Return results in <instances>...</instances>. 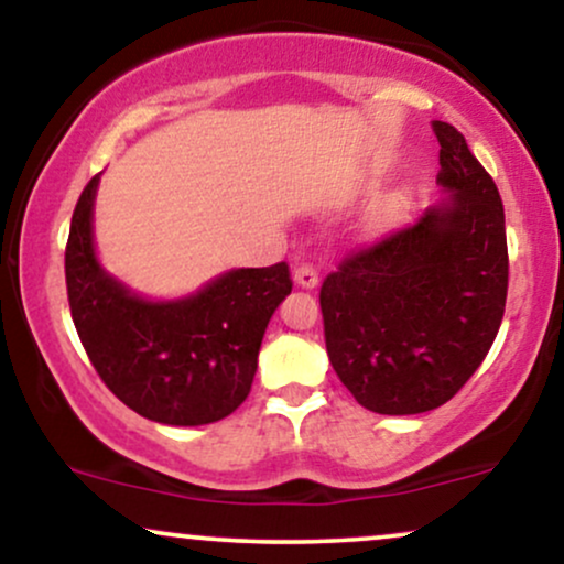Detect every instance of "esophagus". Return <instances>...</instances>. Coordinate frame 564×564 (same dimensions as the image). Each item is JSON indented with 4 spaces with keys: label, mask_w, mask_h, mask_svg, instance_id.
<instances>
[{
    "label": "esophagus",
    "mask_w": 564,
    "mask_h": 564,
    "mask_svg": "<svg viewBox=\"0 0 564 564\" xmlns=\"http://www.w3.org/2000/svg\"><path fill=\"white\" fill-rule=\"evenodd\" d=\"M294 283L302 289H315L318 286V270H315L313 264L302 262L300 268L294 270Z\"/></svg>",
    "instance_id": "esophagus-1"
}]
</instances>
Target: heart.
<instances>
[{"label": "heart", "mask_w": 564, "mask_h": 564, "mask_svg": "<svg viewBox=\"0 0 564 564\" xmlns=\"http://www.w3.org/2000/svg\"><path fill=\"white\" fill-rule=\"evenodd\" d=\"M398 215H400V200H390V204L381 206V212L377 215V223L387 225V223H392Z\"/></svg>", "instance_id": "heart-1"}]
</instances>
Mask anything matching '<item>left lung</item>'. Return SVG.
Listing matches in <instances>:
<instances>
[{
	"label": "left lung",
	"instance_id": "8db88e82",
	"mask_svg": "<svg viewBox=\"0 0 564 564\" xmlns=\"http://www.w3.org/2000/svg\"><path fill=\"white\" fill-rule=\"evenodd\" d=\"M451 193L413 225L349 251L321 286L336 377L387 416L424 413L467 384L507 307L503 204L456 127L432 121Z\"/></svg>",
	"mask_w": 564,
	"mask_h": 564
}]
</instances>
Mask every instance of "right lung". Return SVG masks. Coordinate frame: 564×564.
I'll return each mask as SVG.
<instances>
[{
    "label": "right lung",
    "mask_w": 564,
    "mask_h": 564,
    "mask_svg": "<svg viewBox=\"0 0 564 564\" xmlns=\"http://www.w3.org/2000/svg\"><path fill=\"white\" fill-rule=\"evenodd\" d=\"M97 180L76 200L66 243L70 318L89 364L151 422L198 426L230 416L251 390L264 328L294 286L289 264L230 270L187 300H140L97 264Z\"/></svg>",
    "instance_id": "add662e5"
}]
</instances>
